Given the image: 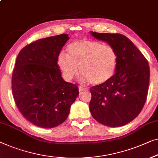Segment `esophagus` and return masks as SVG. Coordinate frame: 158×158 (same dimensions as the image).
<instances>
[{"mask_svg":"<svg viewBox=\"0 0 158 158\" xmlns=\"http://www.w3.org/2000/svg\"><path fill=\"white\" fill-rule=\"evenodd\" d=\"M78 90H79L80 92H82V91H84V90H85V88H83V87L78 86Z\"/></svg>","mask_w":158,"mask_h":158,"instance_id":"1","label":"esophagus"}]
</instances>
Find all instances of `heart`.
Listing matches in <instances>:
<instances>
[{
    "instance_id": "1",
    "label": "heart",
    "mask_w": 158,
    "mask_h": 158,
    "mask_svg": "<svg viewBox=\"0 0 158 158\" xmlns=\"http://www.w3.org/2000/svg\"><path fill=\"white\" fill-rule=\"evenodd\" d=\"M118 56L110 45L95 40H83L68 47V54L60 52L58 65L63 78L70 81L81 73V81L95 85L109 81L115 74Z\"/></svg>"
}]
</instances>
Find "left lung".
Returning <instances> with one entry per match:
<instances>
[{
    "mask_svg": "<svg viewBox=\"0 0 158 158\" xmlns=\"http://www.w3.org/2000/svg\"><path fill=\"white\" fill-rule=\"evenodd\" d=\"M90 33L113 47L118 56L113 77L105 84L90 88V113L106 126H123L139 115L145 103L150 80L148 62L125 35L93 31Z\"/></svg>",
    "mask_w": 158,
    "mask_h": 158,
    "instance_id": "1",
    "label": "left lung"
}]
</instances>
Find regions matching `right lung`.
Wrapping results in <instances>:
<instances>
[{"label": "right lung", "instance_id": "1", "mask_svg": "<svg viewBox=\"0 0 158 158\" xmlns=\"http://www.w3.org/2000/svg\"><path fill=\"white\" fill-rule=\"evenodd\" d=\"M68 34L42 38L24 47L16 58L12 91L22 115L36 126L52 128L67 119L79 94L61 77L58 57Z\"/></svg>", "mask_w": 158, "mask_h": 158}]
</instances>
